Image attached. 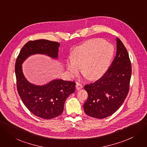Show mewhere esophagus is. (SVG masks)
<instances>
[{"label": "esophagus", "mask_w": 147, "mask_h": 147, "mask_svg": "<svg viewBox=\"0 0 147 147\" xmlns=\"http://www.w3.org/2000/svg\"><path fill=\"white\" fill-rule=\"evenodd\" d=\"M83 87V85H82L81 84H80V83H77V84H76V88H77V89L78 90L81 89Z\"/></svg>", "instance_id": "esophagus-1"}]
</instances>
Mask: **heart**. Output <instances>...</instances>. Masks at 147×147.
Listing matches in <instances>:
<instances>
[{"label":"heart","mask_w":147,"mask_h":147,"mask_svg":"<svg viewBox=\"0 0 147 147\" xmlns=\"http://www.w3.org/2000/svg\"><path fill=\"white\" fill-rule=\"evenodd\" d=\"M114 54V47L102 38H93L77 47L66 61V68L71 77L77 76L80 69L90 80L100 78L110 65Z\"/></svg>","instance_id":"1"}]
</instances>
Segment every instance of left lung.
I'll return each mask as SVG.
<instances>
[{
  "instance_id": "obj_1",
  "label": "left lung",
  "mask_w": 147,
  "mask_h": 147,
  "mask_svg": "<svg viewBox=\"0 0 147 147\" xmlns=\"http://www.w3.org/2000/svg\"><path fill=\"white\" fill-rule=\"evenodd\" d=\"M116 54L107 71L96 82L84 86L88 93L84 112L92 118L103 119L121 106L129 90L131 65L124 44L116 38Z\"/></svg>"
}]
</instances>
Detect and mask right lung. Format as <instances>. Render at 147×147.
Instances as JSON below:
<instances>
[{
    "label": "right lung",
    "instance_id": "1",
    "mask_svg": "<svg viewBox=\"0 0 147 147\" xmlns=\"http://www.w3.org/2000/svg\"><path fill=\"white\" fill-rule=\"evenodd\" d=\"M60 44L47 40L29 41L22 48L15 65L17 87L26 108L39 118L50 119L60 115L67 98L75 90L74 81L53 80L44 85L31 83L25 78L22 64L32 55L42 54L57 60Z\"/></svg>",
    "mask_w": 147,
    "mask_h": 147
}]
</instances>
